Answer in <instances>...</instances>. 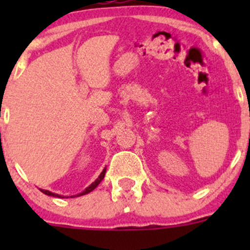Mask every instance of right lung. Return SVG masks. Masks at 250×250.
Here are the masks:
<instances>
[{
    "mask_svg": "<svg viewBox=\"0 0 250 250\" xmlns=\"http://www.w3.org/2000/svg\"><path fill=\"white\" fill-rule=\"evenodd\" d=\"M105 172H106V168H104V169H103V172L100 173V175L98 176V179L97 180L94 181V183H92L90 184L89 186H88L87 188H85L84 191H83V192H81V193H78V195H74V196H70V197H78V196H83V195H85V193H89V192H92L93 190H94L95 188H97L98 185H99L100 183H102V180L103 179H104V176H105ZM40 190H41V192H43L44 195H47V196H52V197H58V198H65L64 196H62V195H58V193H54V192H50V191H48V190H42V188H40ZM66 198H69V197H66Z\"/></svg>",
    "mask_w": 250,
    "mask_h": 250,
    "instance_id": "1",
    "label": "right lung"
}]
</instances>
